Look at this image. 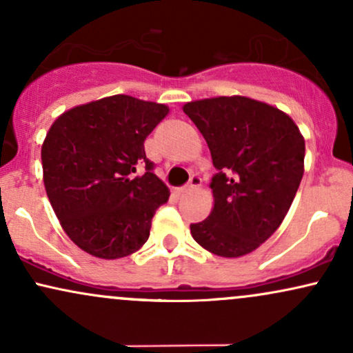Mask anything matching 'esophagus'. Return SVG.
<instances>
[{
	"instance_id": "obj_1",
	"label": "esophagus",
	"mask_w": 353,
	"mask_h": 353,
	"mask_svg": "<svg viewBox=\"0 0 353 353\" xmlns=\"http://www.w3.org/2000/svg\"><path fill=\"white\" fill-rule=\"evenodd\" d=\"M201 177L199 176H192L190 177V181H189V184L188 185H184V188H181V189H177L176 192L177 194H184V192H189V190H194V189H197V188H201Z\"/></svg>"
}]
</instances>
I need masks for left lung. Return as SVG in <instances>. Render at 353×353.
Masks as SVG:
<instances>
[{"label":"left lung","mask_w":353,"mask_h":353,"mask_svg":"<svg viewBox=\"0 0 353 353\" xmlns=\"http://www.w3.org/2000/svg\"><path fill=\"white\" fill-rule=\"evenodd\" d=\"M209 145L217 174L209 217L190 224L194 241L219 257L254 252L289 212L303 176L305 141L292 117L245 96L182 106Z\"/></svg>","instance_id":"1"}]
</instances>
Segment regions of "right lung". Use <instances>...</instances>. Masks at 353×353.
I'll return each mask as SVG.
<instances>
[{"label": "right lung", "mask_w": 353, "mask_h": 353, "mask_svg": "<svg viewBox=\"0 0 353 353\" xmlns=\"http://www.w3.org/2000/svg\"><path fill=\"white\" fill-rule=\"evenodd\" d=\"M165 104L116 94L63 112L41 145L43 181L68 237L99 259H121L145 244L169 189L145 157L144 141ZM146 172L134 176L137 165Z\"/></svg>", "instance_id": "add662e5"}]
</instances>
